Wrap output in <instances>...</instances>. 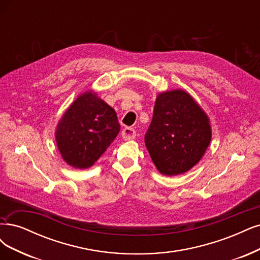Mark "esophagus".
<instances>
[{"instance_id": "esophagus-1", "label": "esophagus", "mask_w": 260, "mask_h": 260, "mask_svg": "<svg viewBox=\"0 0 260 260\" xmlns=\"http://www.w3.org/2000/svg\"><path fill=\"white\" fill-rule=\"evenodd\" d=\"M121 136L124 140H133V139H136V137H137V132L131 127H126V128L122 129Z\"/></svg>"}]
</instances>
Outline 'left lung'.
I'll list each match as a JSON object with an SVG mask.
<instances>
[{
	"instance_id": "8db88e82",
	"label": "left lung",
	"mask_w": 260,
	"mask_h": 260,
	"mask_svg": "<svg viewBox=\"0 0 260 260\" xmlns=\"http://www.w3.org/2000/svg\"><path fill=\"white\" fill-rule=\"evenodd\" d=\"M212 138L208 116L183 90L160 93L145 144L160 173L183 174L199 162Z\"/></svg>"
}]
</instances>
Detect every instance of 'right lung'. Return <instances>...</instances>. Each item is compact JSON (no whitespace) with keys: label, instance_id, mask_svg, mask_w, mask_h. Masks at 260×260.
Returning a JSON list of instances; mask_svg holds the SVG:
<instances>
[{"label":"right lung","instance_id":"obj_1","mask_svg":"<svg viewBox=\"0 0 260 260\" xmlns=\"http://www.w3.org/2000/svg\"><path fill=\"white\" fill-rule=\"evenodd\" d=\"M119 130L116 112L89 91L79 95L62 116L56 141L68 165L87 169L102 156Z\"/></svg>","mask_w":260,"mask_h":260}]
</instances>
